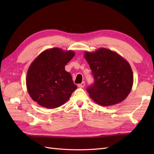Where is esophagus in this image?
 I'll return each instance as SVG.
<instances>
[{"mask_svg":"<svg viewBox=\"0 0 154 154\" xmlns=\"http://www.w3.org/2000/svg\"><path fill=\"white\" fill-rule=\"evenodd\" d=\"M84 86H85V82H83L81 83H80V84L78 85V87L79 88H83V87H84Z\"/></svg>","mask_w":154,"mask_h":154,"instance_id":"1","label":"esophagus"}]
</instances>
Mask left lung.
I'll return each instance as SVG.
<instances>
[{
	"instance_id": "8db88e82",
	"label": "left lung",
	"mask_w": 154,
	"mask_h": 154,
	"mask_svg": "<svg viewBox=\"0 0 154 154\" xmlns=\"http://www.w3.org/2000/svg\"><path fill=\"white\" fill-rule=\"evenodd\" d=\"M94 82L87 91L96 103L110 106L120 103L132 90L134 76L129 63L117 53L106 48L84 53Z\"/></svg>"
}]
</instances>
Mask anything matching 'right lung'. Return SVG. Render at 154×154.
Instances as JSON below:
<instances>
[{"instance_id": "add662e5", "label": "right lung", "mask_w": 154, "mask_h": 154, "mask_svg": "<svg viewBox=\"0 0 154 154\" xmlns=\"http://www.w3.org/2000/svg\"><path fill=\"white\" fill-rule=\"evenodd\" d=\"M75 53L54 48L41 53L27 70L26 86L32 100L47 109L62 106L70 98L77 87L66 65Z\"/></svg>"}]
</instances>
